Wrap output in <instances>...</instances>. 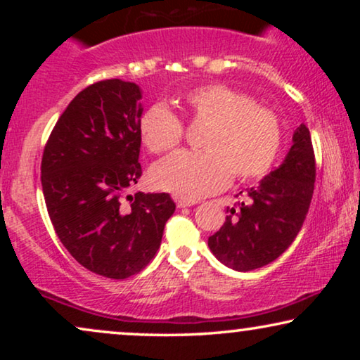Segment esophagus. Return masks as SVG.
Here are the masks:
<instances>
[{
	"mask_svg": "<svg viewBox=\"0 0 360 360\" xmlns=\"http://www.w3.org/2000/svg\"><path fill=\"white\" fill-rule=\"evenodd\" d=\"M175 203H176V206H179V208H186V206H193L195 201L185 200V198H176Z\"/></svg>",
	"mask_w": 360,
	"mask_h": 360,
	"instance_id": "34e87169",
	"label": "esophagus"
}]
</instances>
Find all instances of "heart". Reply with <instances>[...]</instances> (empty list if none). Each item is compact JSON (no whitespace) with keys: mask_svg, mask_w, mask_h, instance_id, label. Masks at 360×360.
<instances>
[{"mask_svg":"<svg viewBox=\"0 0 360 360\" xmlns=\"http://www.w3.org/2000/svg\"><path fill=\"white\" fill-rule=\"evenodd\" d=\"M180 103L191 121L206 126L200 141L205 152L159 162L150 172L157 188L198 200L226 188L233 174L240 181L255 180L274 165L282 146L280 121L245 93L210 83L185 93ZM139 134L152 154H169L180 146L184 126L169 106L157 103L142 115Z\"/></svg>","mask_w":360,"mask_h":360,"instance_id":"heart-1","label":"heart"}]
</instances>
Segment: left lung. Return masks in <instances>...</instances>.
Masks as SVG:
<instances>
[{"mask_svg":"<svg viewBox=\"0 0 360 360\" xmlns=\"http://www.w3.org/2000/svg\"><path fill=\"white\" fill-rule=\"evenodd\" d=\"M282 165L248 188L245 201L228 208L224 224L208 238L214 257L226 267L249 272L274 262L302 229L313 198L316 162L308 127L293 132ZM243 193V191H240Z\"/></svg>","mask_w":360,"mask_h":360,"instance_id":"obj_1","label":"left lung"}]
</instances>
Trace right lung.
Instances as JSON below:
<instances>
[{"mask_svg":"<svg viewBox=\"0 0 360 360\" xmlns=\"http://www.w3.org/2000/svg\"><path fill=\"white\" fill-rule=\"evenodd\" d=\"M141 98L120 78L86 86L58 117L41 164L60 243L90 272L115 280L150 262L175 211L169 193H127L142 175Z\"/></svg>","mask_w":360,"mask_h":360,"instance_id":"1","label":"right lung"}]
</instances>
